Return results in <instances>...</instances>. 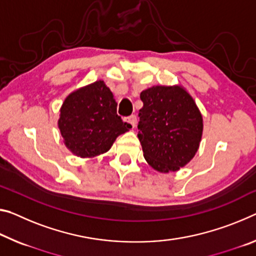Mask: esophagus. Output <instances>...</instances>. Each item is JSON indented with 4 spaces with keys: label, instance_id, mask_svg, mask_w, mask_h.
Returning a JSON list of instances; mask_svg holds the SVG:
<instances>
[{
    "label": "esophagus",
    "instance_id": "esophagus-1",
    "mask_svg": "<svg viewBox=\"0 0 256 256\" xmlns=\"http://www.w3.org/2000/svg\"><path fill=\"white\" fill-rule=\"evenodd\" d=\"M124 120H125V123H128L132 128H136V116H134V115H131V116H128V117H125Z\"/></svg>",
    "mask_w": 256,
    "mask_h": 256
}]
</instances>
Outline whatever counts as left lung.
Segmentation results:
<instances>
[{"instance_id":"obj_1","label":"left lung","mask_w":256,"mask_h":256,"mask_svg":"<svg viewBox=\"0 0 256 256\" xmlns=\"http://www.w3.org/2000/svg\"><path fill=\"white\" fill-rule=\"evenodd\" d=\"M144 107L138 124L147 163L158 172L184 168L197 152L202 117L192 96L181 86L149 88L141 92Z\"/></svg>"}]
</instances>
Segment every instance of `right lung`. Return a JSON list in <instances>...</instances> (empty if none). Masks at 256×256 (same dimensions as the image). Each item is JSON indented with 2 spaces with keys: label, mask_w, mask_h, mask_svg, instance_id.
Segmentation results:
<instances>
[{
  "label": "right lung",
  "mask_w": 256,
  "mask_h": 256,
  "mask_svg": "<svg viewBox=\"0 0 256 256\" xmlns=\"http://www.w3.org/2000/svg\"><path fill=\"white\" fill-rule=\"evenodd\" d=\"M58 126L66 147L82 158L108 152L116 138L131 128L117 115V102L104 80L80 88L64 99Z\"/></svg>",
  "instance_id": "obj_1"
}]
</instances>
